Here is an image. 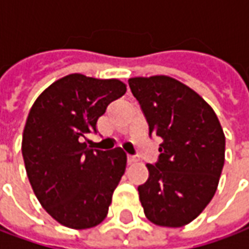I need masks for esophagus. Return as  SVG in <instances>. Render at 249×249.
Returning a JSON list of instances; mask_svg holds the SVG:
<instances>
[{
  "label": "esophagus",
  "mask_w": 249,
  "mask_h": 249,
  "mask_svg": "<svg viewBox=\"0 0 249 249\" xmlns=\"http://www.w3.org/2000/svg\"><path fill=\"white\" fill-rule=\"evenodd\" d=\"M126 160H128V163H129V164H133V163H136V161H139V159H137L136 156H133V155H128Z\"/></svg>",
  "instance_id": "obj_1"
}]
</instances>
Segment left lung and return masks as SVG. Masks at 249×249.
Segmentation results:
<instances>
[{"instance_id": "8db88e82", "label": "left lung", "mask_w": 249, "mask_h": 249, "mask_svg": "<svg viewBox=\"0 0 249 249\" xmlns=\"http://www.w3.org/2000/svg\"><path fill=\"white\" fill-rule=\"evenodd\" d=\"M149 126L161 137L159 160L137 187L144 214L160 227L187 225L214 196L224 161L225 135L214 110L193 89L167 75L130 78Z\"/></svg>"}]
</instances>
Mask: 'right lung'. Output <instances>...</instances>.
<instances>
[{
  "instance_id": "add662e5",
  "label": "right lung",
  "mask_w": 249,
  "mask_h": 249,
  "mask_svg": "<svg viewBox=\"0 0 249 249\" xmlns=\"http://www.w3.org/2000/svg\"><path fill=\"white\" fill-rule=\"evenodd\" d=\"M119 79L70 74L41 93L28 114L21 151L29 183L41 206L59 224L88 229L105 220L124 175L123 149H91L82 142L97 133L107 105L123 97Z\"/></svg>"
}]
</instances>
